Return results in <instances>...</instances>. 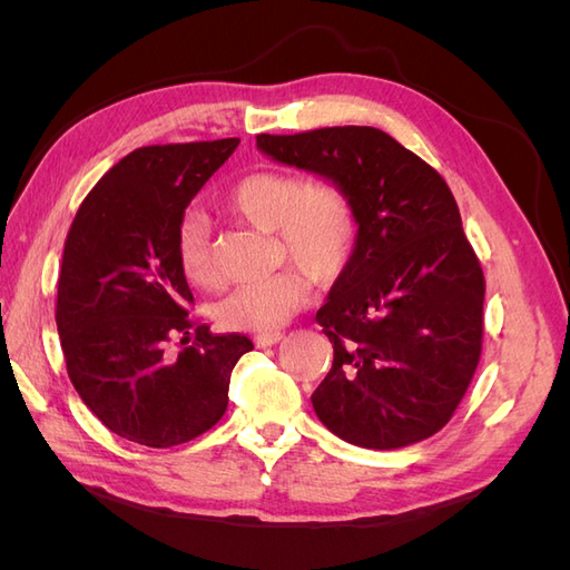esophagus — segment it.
<instances>
[{
	"instance_id": "34e87169",
	"label": "esophagus",
	"mask_w": 570,
	"mask_h": 570,
	"mask_svg": "<svg viewBox=\"0 0 570 570\" xmlns=\"http://www.w3.org/2000/svg\"><path fill=\"white\" fill-rule=\"evenodd\" d=\"M281 340H283V333H264V335L254 337V344H256V347L266 350V347H273V344H278Z\"/></svg>"
}]
</instances>
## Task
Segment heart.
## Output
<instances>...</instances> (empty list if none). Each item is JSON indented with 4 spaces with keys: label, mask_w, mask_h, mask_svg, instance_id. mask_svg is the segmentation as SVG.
<instances>
[{
    "label": "heart",
    "mask_w": 570,
    "mask_h": 570,
    "mask_svg": "<svg viewBox=\"0 0 570 570\" xmlns=\"http://www.w3.org/2000/svg\"><path fill=\"white\" fill-rule=\"evenodd\" d=\"M228 209L252 226L275 233L289 258L316 283H335L347 273L358 237L354 204L335 183H308L285 170H256L226 197ZM176 258L185 281L214 289L220 273L206 220L187 214L176 230ZM312 287L302 271H283L268 281L233 289L214 306L220 327L235 333H273L308 302Z\"/></svg>",
    "instance_id": "obj_1"
}]
</instances>
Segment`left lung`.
Wrapping results in <instances>:
<instances>
[{"label": "left lung", "mask_w": 570, "mask_h": 570, "mask_svg": "<svg viewBox=\"0 0 570 570\" xmlns=\"http://www.w3.org/2000/svg\"><path fill=\"white\" fill-rule=\"evenodd\" d=\"M256 149L340 185L358 223L352 264L316 314L335 352L312 394L318 421L364 450L435 435L475 373L485 299L452 189L371 126L256 135Z\"/></svg>", "instance_id": "obj_1"}]
</instances>
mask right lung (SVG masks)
Listing matches in <instances>:
<instances>
[{"instance_id": "obj_1", "label": "right lung", "mask_w": 570, "mask_h": 570, "mask_svg": "<svg viewBox=\"0 0 570 570\" xmlns=\"http://www.w3.org/2000/svg\"><path fill=\"white\" fill-rule=\"evenodd\" d=\"M237 145L228 137L130 151L68 230L57 297L68 377L85 406L130 442L161 450L214 428L237 358L254 350L245 335L193 325V292L176 258L185 209ZM180 334L196 337L170 355L165 344Z\"/></svg>"}]
</instances>
